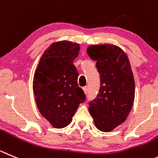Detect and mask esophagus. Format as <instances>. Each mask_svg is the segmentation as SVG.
Here are the masks:
<instances>
[{
	"instance_id": "obj_1",
	"label": "esophagus",
	"mask_w": 158,
	"mask_h": 158,
	"mask_svg": "<svg viewBox=\"0 0 158 158\" xmlns=\"http://www.w3.org/2000/svg\"><path fill=\"white\" fill-rule=\"evenodd\" d=\"M82 89H83V91H84V93H85V94H87V92H88V86H84L83 88H82Z\"/></svg>"
}]
</instances>
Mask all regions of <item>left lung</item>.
Listing matches in <instances>:
<instances>
[{
    "mask_svg": "<svg viewBox=\"0 0 158 158\" xmlns=\"http://www.w3.org/2000/svg\"><path fill=\"white\" fill-rule=\"evenodd\" d=\"M87 54L97 61L101 88L89 110L97 129L108 132L127 118L135 98V81L127 54L114 44L90 45Z\"/></svg>",
    "mask_w": 158,
    "mask_h": 158,
    "instance_id": "8db88e82",
    "label": "left lung"
}]
</instances>
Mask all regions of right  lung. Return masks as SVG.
<instances>
[{"mask_svg": "<svg viewBox=\"0 0 158 158\" xmlns=\"http://www.w3.org/2000/svg\"><path fill=\"white\" fill-rule=\"evenodd\" d=\"M79 51L80 44L77 43L54 42L45 50L35 70L32 89L36 106L55 129L69 126L79 104L86 100L73 64Z\"/></svg>", "mask_w": 158, "mask_h": 158, "instance_id": "1", "label": "right lung"}]
</instances>
